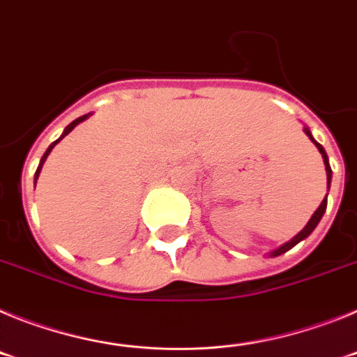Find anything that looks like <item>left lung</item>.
Returning <instances> with one entry per match:
<instances>
[{"label": "left lung", "instance_id": "1", "mask_svg": "<svg viewBox=\"0 0 357 357\" xmlns=\"http://www.w3.org/2000/svg\"><path fill=\"white\" fill-rule=\"evenodd\" d=\"M304 132H305V135H307L309 139H311V141H313L314 144H317L318 151H320V153H321V159H324V164H326V172H327V184H331V178H333V172H331V166H329V157H327L326 150H324V146H321L320 143H317V141H314V137H313V135H311V132H309V128H307V127H304ZM326 207H327V197H326V200H321L320 207H318V209L314 211V214H313V216H311V220H309V222H307V225H305L304 229H302L301 232H298V234L295 236V238H293V239H289L288 243H284V245H282V247H279V248H277V250H273L272 254H270V255H272V257H277V255L284 254V252L291 250V248L295 247L296 243H301L302 239H305V238H307V236L311 234V232H313V230H314V227L318 225V222H320V220H321V216H324V213H326Z\"/></svg>", "mask_w": 357, "mask_h": 357}]
</instances>
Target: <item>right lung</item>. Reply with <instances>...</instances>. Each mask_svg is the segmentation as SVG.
Returning <instances> with one entry per match:
<instances>
[{
	"mask_svg": "<svg viewBox=\"0 0 357 357\" xmlns=\"http://www.w3.org/2000/svg\"><path fill=\"white\" fill-rule=\"evenodd\" d=\"M89 116H91V114H84V116H80V118H77V119H75V121H73V123H69L68 127H66L64 134H62V135H61V137H59V139H56V141H53V143H52V144H50V148H48V150L44 151V155H43V159H40V164H39V168H37V172H36V182H37V178H39V173H40V169H43V164H44V160H46V157H48V155H50V151H52V150H53V146H55V144H56V143H61V139H64L66 135H68V134H69V132H71V130H73V128L77 127L78 123H82V121H84V119H87V118H89Z\"/></svg>",
	"mask_w": 357,
	"mask_h": 357,
	"instance_id": "right-lung-1",
	"label": "right lung"
}]
</instances>
